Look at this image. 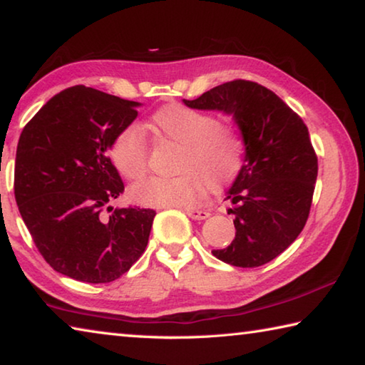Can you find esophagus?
<instances>
[{
  "mask_svg": "<svg viewBox=\"0 0 365 365\" xmlns=\"http://www.w3.org/2000/svg\"><path fill=\"white\" fill-rule=\"evenodd\" d=\"M185 212H187L188 217L195 220H205L209 217V212L202 211V209H185Z\"/></svg>",
  "mask_w": 365,
  "mask_h": 365,
  "instance_id": "esophagus-1",
  "label": "esophagus"
}]
</instances>
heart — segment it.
<instances>
[{
  "instance_id": "b5f03b06",
  "label": "heart",
  "mask_w": 365,
  "mask_h": 365,
  "mask_svg": "<svg viewBox=\"0 0 365 365\" xmlns=\"http://www.w3.org/2000/svg\"><path fill=\"white\" fill-rule=\"evenodd\" d=\"M153 128L159 137L180 146L174 178H146L128 190L132 200L151 207L195 205L205 196L206 185L220 190L235 180L243 164L245 140L237 128L222 123L214 114L182 104H170L154 113ZM110 159L127 180H138L148 169V145L137 125L122 128Z\"/></svg>"
}]
</instances>
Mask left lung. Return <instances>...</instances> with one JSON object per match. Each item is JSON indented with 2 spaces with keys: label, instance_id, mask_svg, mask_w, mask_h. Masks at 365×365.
<instances>
[{
  "label": "left lung",
  "instance_id": "8db88e82",
  "mask_svg": "<svg viewBox=\"0 0 365 365\" xmlns=\"http://www.w3.org/2000/svg\"><path fill=\"white\" fill-rule=\"evenodd\" d=\"M188 108L233 115L245 158L225 200L235 240L212 255L235 267H259L282 255L306 225L317 180V156L306 123L274 91L250 80L214 86Z\"/></svg>",
  "mask_w": 365,
  "mask_h": 365
}]
</instances>
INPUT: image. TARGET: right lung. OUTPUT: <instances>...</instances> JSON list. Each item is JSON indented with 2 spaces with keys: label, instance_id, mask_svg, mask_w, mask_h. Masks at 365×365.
Instances as JSON below:
<instances>
[{
  "label": "right lung",
  "instance_id": "obj_1",
  "mask_svg": "<svg viewBox=\"0 0 365 365\" xmlns=\"http://www.w3.org/2000/svg\"><path fill=\"white\" fill-rule=\"evenodd\" d=\"M138 106L76 85L54 95L21 133L16 202L40 255L71 279L114 282L145 252L156 212L109 206L123 182L108 150Z\"/></svg>",
  "mask_w": 365,
  "mask_h": 365
}]
</instances>
